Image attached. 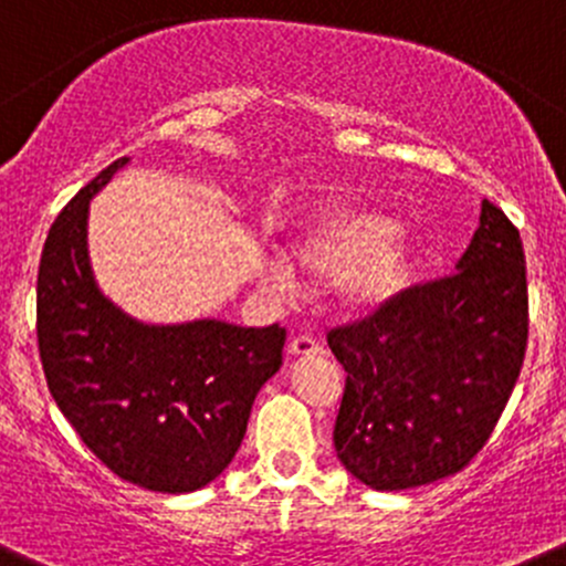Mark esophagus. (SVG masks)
I'll use <instances>...</instances> for the list:
<instances>
[{"instance_id":"obj_1","label":"esophagus","mask_w":566,"mask_h":566,"mask_svg":"<svg viewBox=\"0 0 566 566\" xmlns=\"http://www.w3.org/2000/svg\"><path fill=\"white\" fill-rule=\"evenodd\" d=\"M290 354H293V356L323 354V343H321V339L310 337V334H298V337L290 339Z\"/></svg>"}]
</instances>
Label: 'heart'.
Listing matches in <instances>:
<instances>
[{"label": "heart", "instance_id": "heart-1", "mask_svg": "<svg viewBox=\"0 0 566 566\" xmlns=\"http://www.w3.org/2000/svg\"><path fill=\"white\" fill-rule=\"evenodd\" d=\"M395 223L378 212H337L317 223L298 245L295 260L312 279L339 276V290L356 306L392 298L409 279V251L392 238ZM262 282L282 298L295 295V273L282 260L262 265Z\"/></svg>", "mask_w": 566, "mask_h": 566}]
</instances>
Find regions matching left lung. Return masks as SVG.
<instances>
[{
	"label": "left lung",
	"mask_w": 566,
	"mask_h": 566,
	"mask_svg": "<svg viewBox=\"0 0 566 566\" xmlns=\"http://www.w3.org/2000/svg\"><path fill=\"white\" fill-rule=\"evenodd\" d=\"M525 345L523 240L484 199L457 273L328 332V348L348 373L334 422L337 459L381 492L464 470L506 409Z\"/></svg>",
	"instance_id": "obj_1"
}]
</instances>
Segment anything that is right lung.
I'll use <instances>...</instances> for the list:
<instances>
[{
    "instance_id": "add662e5",
    "label": "right lung",
    "mask_w": 566,
    "mask_h": 566,
    "mask_svg": "<svg viewBox=\"0 0 566 566\" xmlns=\"http://www.w3.org/2000/svg\"><path fill=\"white\" fill-rule=\"evenodd\" d=\"M126 157L54 218L38 268V350L54 403L118 479L151 492L201 490L229 468L262 384L282 367L279 323L146 326L96 287L87 205Z\"/></svg>"
}]
</instances>
